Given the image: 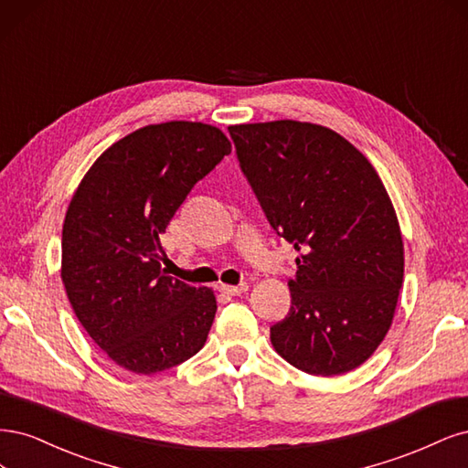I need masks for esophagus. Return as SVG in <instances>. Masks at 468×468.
<instances>
[{
	"label": "esophagus",
	"instance_id": "esophagus-1",
	"mask_svg": "<svg viewBox=\"0 0 468 468\" xmlns=\"http://www.w3.org/2000/svg\"><path fill=\"white\" fill-rule=\"evenodd\" d=\"M247 290H249V283L247 282L239 283V285H219V292L228 293V295H240V293H245Z\"/></svg>",
	"mask_w": 468,
	"mask_h": 468
}]
</instances>
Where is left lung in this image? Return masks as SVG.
I'll return each mask as SVG.
<instances>
[{
	"instance_id": "left-lung-1",
	"label": "left lung",
	"mask_w": 468,
	"mask_h": 468,
	"mask_svg": "<svg viewBox=\"0 0 468 468\" xmlns=\"http://www.w3.org/2000/svg\"><path fill=\"white\" fill-rule=\"evenodd\" d=\"M239 167L299 252L276 352L311 375L352 371L393 323L404 276L395 207L371 163L340 133L295 120L229 126Z\"/></svg>"
}]
</instances>
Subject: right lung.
<instances>
[{"mask_svg": "<svg viewBox=\"0 0 468 468\" xmlns=\"http://www.w3.org/2000/svg\"><path fill=\"white\" fill-rule=\"evenodd\" d=\"M229 154L214 126H145L112 144L75 190L62 280L87 335L120 367L159 373L206 344L214 292L165 274L161 235L194 185Z\"/></svg>", "mask_w": 468, "mask_h": 468, "instance_id": "obj_1", "label": "right lung"}]
</instances>
